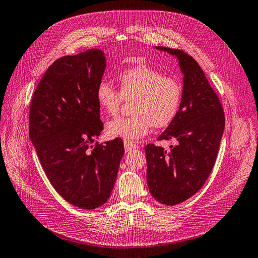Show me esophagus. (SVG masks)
I'll return each instance as SVG.
<instances>
[{"label":"esophagus","instance_id":"obj_1","mask_svg":"<svg viewBox=\"0 0 258 258\" xmlns=\"http://www.w3.org/2000/svg\"><path fill=\"white\" fill-rule=\"evenodd\" d=\"M123 146H124V150H125V151H131V150H134V149L138 148V145H136L135 142L128 141V140L123 141Z\"/></svg>","mask_w":258,"mask_h":258}]
</instances>
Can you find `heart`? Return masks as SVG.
Returning a JSON list of instances; mask_svg holds the SVG:
<instances>
[{
	"instance_id": "obj_1",
	"label": "heart",
	"mask_w": 258,
	"mask_h": 258,
	"mask_svg": "<svg viewBox=\"0 0 258 258\" xmlns=\"http://www.w3.org/2000/svg\"><path fill=\"white\" fill-rule=\"evenodd\" d=\"M118 82L119 90L105 79L96 88L97 104L107 116H116L123 100L134 99L131 116L116 118L107 124V133L112 138L138 140L151 125L164 128L175 119L182 101V86L175 78L138 64L120 73Z\"/></svg>"
}]
</instances>
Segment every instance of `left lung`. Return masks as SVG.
Instances as JSON below:
<instances>
[{
    "mask_svg": "<svg viewBox=\"0 0 258 258\" xmlns=\"http://www.w3.org/2000/svg\"><path fill=\"white\" fill-rule=\"evenodd\" d=\"M175 55L183 73V93L175 119L158 140H175L167 152L149 144L147 182L151 196L165 205L184 202L203 186L213 169L225 128L219 96L211 87L202 68L181 49L157 46Z\"/></svg>",
    "mask_w": 258,
    "mask_h": 258,
    "instance_id": "obj_1",
    "label": "left lung"
}]
</instances>
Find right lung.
<instances>
[{
	"mask_svg": "<svg viewBox=\"0 0 258 258\" xmlns=\"http://www.w3.org/2000/svg\"><path fill=\"white\" fill-rule=\"evenodd\" d=\"M105 67L100 49L60 57L39 81L28 114L30 138L51 185L85 210L109 199L124 152L120 138L90 146L104 129L96 88Z\"/></svg>",
	"mask_w": 258,
	"mask_h": 258,
	"instance_id": "1",
	"label": "right lung"
}]
</instances>
